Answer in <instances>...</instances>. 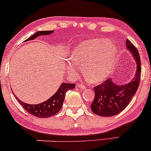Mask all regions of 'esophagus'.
Listing matches in <instances>:
<instances>
[{
    "instance_id": "obj_1",
    "label": "esophagus",
    "mask_w": 151,
    "mask_h": 151,
    "mask_svg": "<svg viewBox=\"0 0 151 151\" xmlns=\"http://www.w3.org/2000/svg\"><path fill=\"white\" fill-rule=\"evenodd\" d=\"M77 86L79 88H80V89H86L87 88V86H86V85H84V84H77Z\"/></svg>"
}]
</instances>
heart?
<instances>
[{
  "instance_id": "b5f03b06",
  "label": "heart",
  "mask_w": 151,
  "mask_h": 151,
  "mask_svg": "<svg viewBox=\"0 0 151 151\" xmlns=\"http://www.w3.org/2000/svg\"><path fill=\"white\" fill-rule=\"evenodd\" d=\"M116 47L104 39H93L79 45L71 55L67 70L77 74V64L84 65L83 70L92 82H99L110 74L116 58Z\"/></svg>"
}]
</instances>
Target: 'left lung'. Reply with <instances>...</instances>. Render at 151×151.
Segmentation results:
<instances>
[{
    "mask_svg": "<svg viewBox=\"0 0 151 151\" xmlns=\"http://www.w3.org/2000/svg\"><path fill=\"white\" fill-rule=\"evenodd\" d=\"M126 48L131 52L136 62L135 77L129 84H116L109 78L103 83L94 86L95 96L91 104L93 114L101 116H113L122 111L129 105L140 84L141 65L138 50L129 40H126Z\"/></svg>",
    "mask_w": 151,
    "mask_h": 151,
    "instance_id": "8db88e82",
    "label": "left lung"
}]
</instances>
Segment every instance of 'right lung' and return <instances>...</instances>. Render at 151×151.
<instances>
[{
	"instance_id": "add662e5",
	"label": "right lung",
	"mask_w": 151,
	"mask_h": 151,
	"mask_svg": "<svg viewBox=\"0 0 151 151\" xmlns=\"http://www.w3.org/2000/svg\"><path fill=\"white\" fill-rule=\"evenodd\" d=\"M53 30L49 31H39L35 33L28 39L26 40L25 41L32 40L35 38H36L40 35H50L52 33ZM75 87L74 84H68V83H62L61 86H60L58 91L53 95L52 97L47 101L42 102V103L39 104H29L24 103L19 100L18 98L15 96L19 103L27 112L29 114H32L38 118H48L52 116L55 115L58 112L60 111L61 109L62 104H63L64 100H65V94L68 90L73 89Z\"/></svg>"
}]
</instances>
